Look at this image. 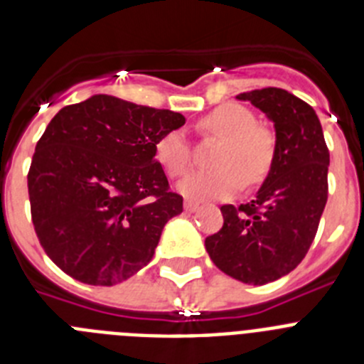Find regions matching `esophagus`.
Returning <instances> with one entry per match:
<instances>
[{
  "label": "esophagus",
  "mask_w": 364,
  "mask_h": 364,
  "mask_svg": "<svg viewBox=\"0 0 364 364\" xmlns=\"http://www.w3.org/2000/svg\"><path fill=\"white\" fill-rule=\"evenodd\" d=\"M184 208H186V211H189V213H193V211H197V210H198V202H195V200H186V202H184Z\"/></svg>",
  "instance_id": "1"
}]
</instances>
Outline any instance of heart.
<instances>
[{
	"instance_id": "obj_1",
	"label": "heart",
	"mask_w": 364,
	"mask_h": 364,
	"mask_svg": "<svg viewBox=\"0 0 364 364\" xmlns=\"http://www.w3.org/2000/svg\"><path fill=\"white\" fill-rule=\"evenodd\" d=\"M205 136L220 138L215 154V169L186 176L178 189L193 198H226L244 184L255 186L268 176L275 154L277 134L259 124L252 109L240 104H224L197 122ZM154 159L171 178L186 175L193 162V149L184 129H171L159 138Z\"/></svg>"
}]
</instances>
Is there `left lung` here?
<instances>
[{
  "label": "left lung",
  "mask_w": 364,
  "mask_h": 364,
  "mask_svg": "<svg viewBox=\"0 0 364 364\" xmlns=\"http://www.w3.org/2000/svg\"><path fill=\"white\" fill-rule=\"evenodd\" d=\"M275 124V162L247 204H224L220 231L205 239L218 269L246 284L288 275L310 250L328 200V153L314 109L291 92L266 87L242 92Z\"/></svg>",
  "instance_id": "left-lung-1"
}]
</instances>
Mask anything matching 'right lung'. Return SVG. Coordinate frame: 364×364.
Masks as SVG:
<instances>
[{
	"label": "right lung",
	"instance_id": "right-lung-1",
	"mask_svg": "<svg viewBox=\"0 0 364 364\" xmlns=\"http://www.w3.org/2000/svg\"><path fill=\"white\" fill-rule=\"evenodd\" d=\"M180 112L95 95L65 105L36 144L27 175L34 231L73 279L112 286L153 259L184 198L154 159Z\"/></svg>",
	"mask_w": 364,
	"mask_h": 364
}]
</instances>
